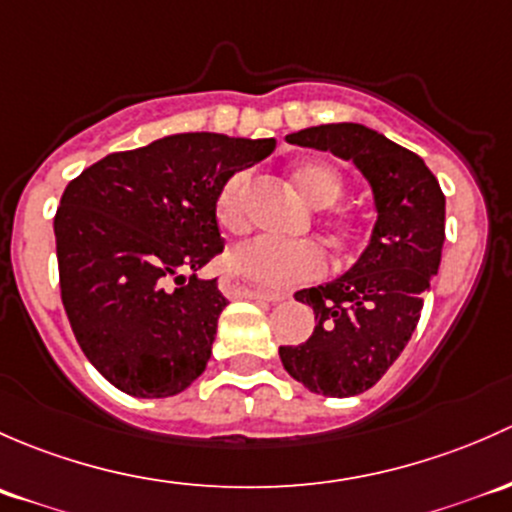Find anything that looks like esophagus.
Listing matches in <instances>:
<instances>
[{
	"mask_svg": "<svg viewBox=\"0 0 512 512\" xmlns=\"http://www.w3.org/2000/svg\"><path fill=\"white\" fill-rule=\"evenodd\" d=\"M221 291L226 295H239V298H263V300H271V303H278V300L286 298V293L281 291H263V288H251L246 283L234 281V278H224L221 281Z\"/></svg>",
	"mask_w": 512,
	"mask_h": 512,
	"instance_id": "34e87169",
	"label": "esophagus"
}]
</instances>
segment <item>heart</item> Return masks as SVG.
Wrapping results in <instances>:
<instances>
[{
	"label": "heart",
	"instance_id": "1",
	"mask_svg": "<svg viewBox=\"0 0 512 512\" xmlns=\"http://www.w3.org/2000/svg\"><path fill=\"white\" fill-rule=\"evenodd\" d=\"M291 179L303 199L318 209H328L337 204L345 192L340 172L328 162H300L291 170ZM251 172L236 170L221 182L214 197V217L221 231L241 234L249 229V197H251ZM340 241L350 239L352 226H337ZM229 271L271 288H288L298 283L315 281L328 271V254L315 241H276L268 236L244 241L226 258Z\"/></svg>",
	"mask_w": 512,
	"mask_h": 512
}]
</instances>
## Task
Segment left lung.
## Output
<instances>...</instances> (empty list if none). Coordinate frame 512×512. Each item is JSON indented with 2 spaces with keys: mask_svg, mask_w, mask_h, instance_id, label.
Segmentation results:
<instances>
[{
  "mask_svg": "<svg viewBox=\"0 0 512 512\" xmlns=\"http://www.w3.org/2000/svg\"><path fill=\"white\" fill-rule=\"evenodd\" d=\"M288 142L352 160L372 184L377 224L360 261L333 283L303 288L315 330L278 350L300 384L325 397H352L382 379L419 323L429 278L439 271L446 197L419 155L357 123L288 135Z\"/></svg>",
  "mask_w": 512,
  "mask_h": 512,
  "instance_id": "obj_1",
  "label": "left lung"
}]
</instances>
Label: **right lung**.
Wrapping results in <instances>:
<instances>
[{
  "label": "right lung",
  "instance_id": "obj_1",
  "mask_svg": "<svg viewBox=\"0 0 512 512\" xmlns=\"http://www.w3.org/2000/svg\"><path fill=\"white\" fill-rule=\"evenodd\" d=\"M276 140L170 135L113 152L66 184L54 217L61 303L91 365L120 392L179 394L207 370L229 300L184 278L224 251L221 182Z\"/></svg>",
  "mask_w": 512,
  "mask_h": 512
}]
</instances>
